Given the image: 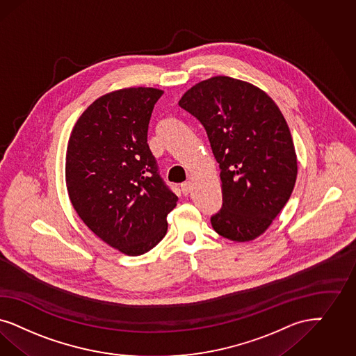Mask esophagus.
Wrapping results in <instances>:
<instances>
[{
  "label": "esophagus",
  "mask_w": 356,
  "mask_h": 356,
  "mask_svg": "<svg viewBox=\"0 0 356 356\" xmlns=\"http://www.w3.org/2000/svg\"><path fill=\"white\" fill-rule=\"evenodd\" d=\"M181 192L184 193L185 196H188L192 192V183L191 181H185L181 184Z\"/></svg>",
  "instance_id": "34e87169"
}]
</instances>
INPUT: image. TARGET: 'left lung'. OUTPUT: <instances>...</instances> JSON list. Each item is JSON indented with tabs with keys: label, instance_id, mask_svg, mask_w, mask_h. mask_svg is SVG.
<instances>
[{
	"label": "left lung",
	"instance_id": "1",
	"mask_svg": "<svg viewBox=\"0 0 356 356\" xmlns=\"http://www.w3.org/2000/svg\"><path fill=\"white\" fill-rule=\"evenodd\" d=\"M179 105L207 130L220 163L222 209L216 233L250 242L270 227L293 192L297 156L279 106L258 86L214 76L188 89Z\"/></svg>",
	"mask_w": 356,
	"mask_h": 356
}]
</instances>
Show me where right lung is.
Instances as JSON below:
<instances>
[{"label":"right lung","mask_w":356,"mask_h":356,"mask_svg":"<svg viewBox=\"0 0 356 356\" xmlns=\"http://www.w3.org/2000/svg\"><path fill=\"white\" fill-rule=\"evenodd\" d=\"M163 93L136 86L98 97L74 123L67 146L65 184L76 213L99 239L130 257L159 243L177 204L147 143Z\"/></svg>","instance_id":"obj_1"}]
</instances>
